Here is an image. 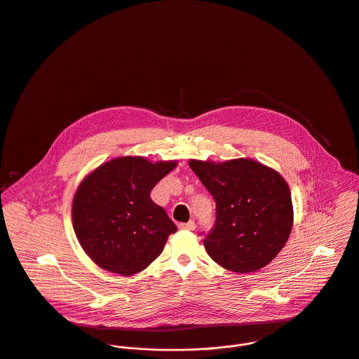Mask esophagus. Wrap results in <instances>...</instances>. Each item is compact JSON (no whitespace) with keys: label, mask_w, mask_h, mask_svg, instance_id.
Segmentation results:
<instances>
[{"label":"esophagus","mask_w":359,"mask_h":359,"mask_svg":"<svg viewBox=\"0 0 359 359\" xmlns=\"http://www.w3.org/2000/svg\"><path fill=\"white\" fill-rule=\"evenodd\" d=\"M179 229L193 231V230H196V222H194V220H190V222H187V223H180V224H179Z\"/></svg>","instance_id":"esophagus-1"}]
</instances>
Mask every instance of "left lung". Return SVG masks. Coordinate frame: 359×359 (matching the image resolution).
Returning <instances> with one entry per match:
<instances>
[{
  "instance_id": "obj_1",
  "label": "left lung",
  "mask_w": 359,
  "mask_h": 359,
  "mask_svg": "<svg viewBox=\"0 0 359 359\" xmlns=\"http://www.w3.org/2000/svg\"><path fill=\"white\" fill-rule=\"evenodd\" d=\"M189 165L216 202L215 226L203 238L209 256L241 274L266 267L285 246L293 224L283 177L248 158L191 160Z\"/></svg>"
}]
</instances>
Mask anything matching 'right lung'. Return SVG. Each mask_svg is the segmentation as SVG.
<instances>
[{"mask_svg": "<svg viewBox=\"0 0 359 359\" xmlns=\"http://www.w3.org/2000/svg\"><path fill=\"white\" fill-rule=\"evenodd\" d=\"M177 165L120 157L90 172L73 199V227L85 253L103 270L125 277L151 264L176 233L151 190Z\"/></svg>", "mask_w": 359, "mask_h": 359, "instance_id": "1", "label": "right lung"}]
</instances>
